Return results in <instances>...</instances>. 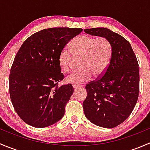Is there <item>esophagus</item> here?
Here are the masks:
<instances>
[{"label": "esophagus", "instance_id": "34e87169", "mask_svg": "<svg viewBox=\"0 0 150 150\" xmlns=\"http://www.w3.org/2000/svg\"><path fill=\"white\" fill-rule=\"evenodd\" d=\"M72 86H73L74 89H79L81 88H82V86H80V85H73Z\"/></svg>", "mask_w": 150, "mask_h": 150}]
</instances>
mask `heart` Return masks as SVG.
Instances as JSON below:
<instances>
[{"label":"heart","instance_id":"1","mask_svg":"<svg viewBox=\"0 0 150 150\" xmlns=\"http://www.w3.org/2000/svg\"><path fill=\"white\" fill-rule=\"evenodd\" d=\"M71 51L76 57H83L80 70L74 71L67 78V81L75 85L82 84L90 81L93 74L98 77L102 75L110 64L112 58V47L104 38L90 37L81 35L75 38L70 43ZM72 54L64 48L59 56V65L62 70H70Z\"/></svg>","mask_w":150,"mask_h":150}]
</instances>
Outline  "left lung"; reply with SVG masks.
<instances>
[{
    "label": "left lung",
    "instance_id": "left-lung-1",
    "mask_svg": "<svg viewBox=\"0 0 150 150\" xmlns=\"http://www.w3.org/2000/svg\"><path fill=\"white\" fill-rule=\"evenodd\" d=\"M84 32L107 39L112 47L111 61L102 78L86 86L84 114L98 126L115 128L129 117L137 102L138 62L130 43L120 35L104 28L86 29Z\"/></svg>",
    "mask_w": 150,
    "mask_h": 150
}]
</instances>
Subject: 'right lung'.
<instances>
[{"mask_svg": "<svg viewBox=\"0 0 150 150\" xmlns=\"http://www.w3.org/2000/svg\"><path fill=\"white\" fill-rule=\"evenodd\" d=\"M81 28H54L34 33L18 51L10 71L9 93L21 119L35 128L61 120L74 91L71 84L59 87L64 76L59 56Z\"/></svg>", "mask_w": 150, "mask_h": 150, "instance_id": "obj_1", "label": "right lung"}]
</instances>
